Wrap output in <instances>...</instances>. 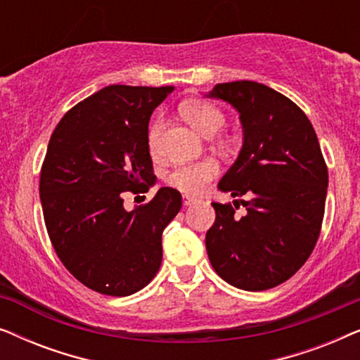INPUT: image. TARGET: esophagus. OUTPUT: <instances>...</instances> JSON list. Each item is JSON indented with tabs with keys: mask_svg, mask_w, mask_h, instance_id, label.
<instances>
[{
	"mask_svg": "<svg viewBox=\"0 0 360 360\" xmlns=\"http://www.w3.org/2000/svg\"><path fill=\"white\" fill-rule=\"evenodd\" d=\"M196 201V198H193V196H190V195H184V206H190V205H193Z\"/></svg>",
	"mask_w": 360,
	"mask_h": 360,
	"instance_id": "1",
	"label": "esophagus"
}]
</instances>
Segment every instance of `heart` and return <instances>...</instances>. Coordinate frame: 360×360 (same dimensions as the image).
<instances>
[{
    "label": "heart",
    "mask_w": 360,
    "mask_h": 360,
    "mask_svg": "<svg viewBox=\"0 0 360 360\" xmlns=\"http://www.w3.org/2000/svg\"><path fill=\"white\" fill-rule=\"evenodd\" d=\"M181 116L201 136L211 137L224 124V115L219 108L206 101L193 100L181 105ZM162 121L155 120L149 129V147L157 152L159 147ZM218 175V165L211 160H201L196 164L181 165L169 175V184L185 193H201L211 180Z\"/></svg>",
    "instance_id": "b5f03b06"
}]
</instances>
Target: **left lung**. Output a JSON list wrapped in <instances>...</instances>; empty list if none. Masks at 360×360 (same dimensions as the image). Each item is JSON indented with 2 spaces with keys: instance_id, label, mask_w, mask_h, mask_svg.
Instances as JSON below:
<instances>
[{
  "instance_id": "left-lung-1",
  "label": "left lung",
  "mask_w": 360,
  "mask_h": 360,
  "mask_svg": "<svg viewBox=\"0 0 360 360\" xmlns=\"http://www.w3.org/2000/svg\"><path fill=\"white\" fill-rule=\"evenodd\" d=\"M203 95L233 106L243 127V147L218 190L245 213L238 218L231 205L211 203L210 262L236 288L277 287L307 262L321 229L328 169L316 132L292 100L262 83H218Z\"/></svg>"
}]
</instances>
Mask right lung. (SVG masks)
Segmentation results:
<instances>
[{
    "label": "right lung",
    "instance_id": "obj_1",
    "mask_svg": "<svg viewBox=\"0 0 360 360\" xmlns=\"http://www.w3.org/2000/svg\"><path fill=\"white\" fill-rule=\"evenodd\" d=\"M174 86L110 85L73 106L49 141L41 203L53 249L77 280L98 293L127 297L162 264V233L181 195L164 186L127 211L122 191L152 179L149 120Z\"/></svg>",
    "mask_w": 360,
    "mask_h": 360
}]
</instances>
